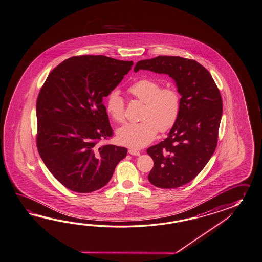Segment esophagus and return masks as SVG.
Masks as SVG:
<instances>
[{"label": "esophagus", "mask_w": 262, "mask_h": 262, "mask_svg": "<svg viewBox=\"0 0 262 262\" xmlns=\"http://www.w3.org/2000/svg\"><path fill=\"white\" fill-rule=\"evenodd\" d=\"M128 152H129L130 155H132V156H140V151L135 150V149H129V150H128Z\"/></svg>", "instance_id": "obj_1"}]
</instances>
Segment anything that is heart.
<instances>
[{
  "label": "heart",
  "mask_w": 262,
  "mask_h": 262,
  "mask_svg": "<svg viewBox=\"0 0 262 262\" xmlns=\"http://www.w3.org/2000/svg\"><path fill=\"white\" fill-rule=\"evenodd\" d=\"M128 92L144 103L140 120L128 123L117 132V140L124 146L140 149L151 143L158 131L164 133L176 124L181 108V97L173 88H161L156 80L142 78L128 88ZM105 110L116 122L125 120L124 102L119 92H110L105 100Z\"/></svg>",
  "instance_id": "b5f03b06"
}]
</instances>
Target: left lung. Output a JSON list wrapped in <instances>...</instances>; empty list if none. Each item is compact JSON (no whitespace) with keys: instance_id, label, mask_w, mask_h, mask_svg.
<instances>
[{"instance_id":"1","label":"left lung","mask_w":262,"mask_h":262,"mask_svg":"<svg viewBox=\"0 0 262 262\" xmlns=\"http://www.w3.org/2000/svg\"><path fill=\"white\" fill-rule=\"evenodd\" d=\"M149 70L169 74L181 94V108L167 139L147 149L154 160L148 179L161 189H174L199 174L217 147L223 100L211 74L200 63L159 55L140 60L135 73Z\"/></svg>"}]
</instances>
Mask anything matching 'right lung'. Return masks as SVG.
Wrapping results in <instances>:
<instances>
[{
    "instance_id": "right-lung-1",
    "label": "right lung",
    "mask_w": 262,
    "mask_h": 262,
    "mask_svg": "<svg viewBox=\"0 0 262 262\" xmlns=\"http://www.w3.org/2000/svg\"><path fill=\"white\" fill-rule=\"evenodd\" d=\"M133 61L77 55L50 73L37 100V151L51 173L75 192L103 188L127 149L99 145L113 136L103 98L120 84Z\"/></svg>"
}]
</instances>
